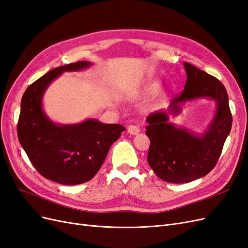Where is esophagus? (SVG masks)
Masks as SVG:
<instances>
[{"mask_svg": "<svg viewBox=\"0 0 248 248\" xmlns=\"http://www.w3.org/2000/svg\"><path fill=\"white\" fill-rule=\"evenodd\" d=\"M127 130H128V133L132 134V136H134V134H138L140 131V128H139V126H137V125H129L128 128H127Z\"/></svg>", "mask_w": 248, "mask_h": 248, "instance_id": "esophagus-1", "label": "esophagus"}]
</instances>
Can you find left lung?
Listing matches in <instances>:
<instances>
[{
    "label": "left lung",
    "instance_id": "8db88e82",
    "mask_svg": "<svg viewBox=\"0 0 248 248\" xmlns=\"http://www.w3.org/2000/svg\"><path fill=\"white\" fill-rule=\"evenodd\" d=\"M187 79L182 93L171 100L168 110L147 117L150 140L148 163L157 177L170 183H188L211 171L219 159L232 128L227 90L216 78L189 63H184ZM216 100L217 109L208 130L197 136L169 124L168 114L181 111L180 104L198 98Z\"/></svg>",
    "mask_w": 248,
    "mask_h": 248
}]
</instances>
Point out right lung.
<instances>
[{
  "instance_id": "1",
  "label": "right lung",
  "mask_w": 248,
  "mask_h": 248,
  "mask_svg": "<svg viewBox=\"0 0 248 248\" xmlns=\"http://www.w3.org/2000/svg\"><path fill=\"white\" fill-rule=\"evenodd\" d=\"M91 62L78 61L57 67L30 85L20 103L17 136L30 161L39 174L64 185L91 180L106 160L110 146L126 130L120 124L97 120L74 125H57L42 109V97L50 82L64 71L88 68Z\"/></svg>"
}]
</instances>
